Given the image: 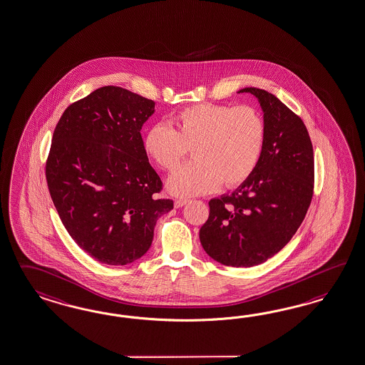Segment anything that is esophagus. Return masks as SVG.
<instances>
[{
    "instance_id": "esophagus-1",
    "label": "esophagus",
    "mask_w": 365,
    "mask_h": 365,
    "mask_svg": "<svg viewBox=\"0 0 365 365\" xmlns=\"http://www.w3.org/2000/svg\"><path fill=\"white\" fill-rule=\"evenodd\" d=\"M187 202H189V200L187 198H178L175 201V207H182V206L187 205Z\"/></svg>"
}]
</instances>
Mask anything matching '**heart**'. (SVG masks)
<instances>
[{
	"mask_svg": "<svg viewBox=\"0 0 365 365\" xmlns=\"http://www.w3.org/2000/svg\"><path fill=\"white\" fill-rule=\"evenodd\" d=\"M266 123L252 106L201 103L187 107L167 124H155L144 148L160 168L172 170L192 148L195 161L175 170L167 187L173 196L204 195L222 185L237 187L261 160Z\"/></svg>",
	"mask_w": 365,
	"mask_h": 365,
	"instance_id": "b5f03b06",
	"label": "heart"
}]
</instances>
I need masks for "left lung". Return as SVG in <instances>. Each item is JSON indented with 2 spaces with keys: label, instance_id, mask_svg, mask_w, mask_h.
<instances>
[{
  "label": "left lung",
  "instance_id": "obj_1",
  "mask_svg": "<svg viewBox=\"0 0 365 365\" xmlns=\"http://www.w3.org/2000/svg\"><path fill=\"white\" fill-rule=\"evenodd\" d=\"M238 93L258 99L264 148L250 178L209 201L200 241L215 261L252 267L281 252L303 222L314 193V150L304 123L275 95L255 87Z\"/></svg>",
  "mask_w": 365,
  "mask_h": 365
}]
</instances>
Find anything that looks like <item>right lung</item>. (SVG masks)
I'll list each match as a JSON object with an SVG mask.
<instances>
[{"mask_svg":"<svg viewBox=\"0 0 365 365\" xmlns=\"http://www.w3.org/2000/svg\"><path fill=\"white\" fill-rule=\"evenodd\" d=\"M155 102L104 86L66 108L46 163L47 187L66 230L95 261L123 266L152 245L161 180L150 167L141 127Z\"/></svg>","mask_w":365,"mask_h":365,"instance_id":"1","label":"right lung"}]
</instances>
